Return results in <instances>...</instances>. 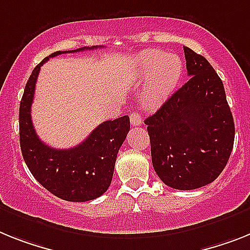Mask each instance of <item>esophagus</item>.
<instances>
[{
    "label": "esophagus",
    "mask_w": 250,
    "mask_h": 250,
    "mask_svg": "<svg viewBox=\"0 0 250 250\" xmlns=\"http://www.w3.org/2000/svg\"><path fill=\"white\" fill-rule=\"evenodd\" d=\"M129 119H131V123L133 125H140L142 123L141 114L137 112H132L131 115H129Z\"/></svg>",
    "instance_id": "34e87169"
}]
</instances>
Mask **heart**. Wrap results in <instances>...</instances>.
I'll return each instance as SVG.
<instances>
[{
    "instance_id": "b5f03b06",
    "label": "heart",
    "mask_w": 250,
    "mask_h": 250,
    "mask_svg": "<svg viewBox=\"0 0 250 250\" xmlns=\"http://www.w3.org/2000/svg\"><path fill=\"white\" fill-rule=\"evenodd\" d=\"M183 61L174 53L147 49L136 58L137 79H146L142 100L146 105L157 106L171 95L183 76Z\"/></svg>"
}]
</instances>
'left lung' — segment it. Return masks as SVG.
<instances>
[{
	"mask_svg": "<svg viewBox=\"0 0 250 250\" xmlns=\"http://www.w3.org/2000/svg\"><path fill=\"white\" fill-rule=\"evenodd\" d=\"M184 56L190 79L145 123L157 177L174 189L190 190L212 183L224 170L235 125L213 67L188 47Z\"/></svg>",
	"mask_w": 250,
	"mask_h": 250,
	"instance_id": "left-lung-1",
	"label": "left lung"
}]
</instances>
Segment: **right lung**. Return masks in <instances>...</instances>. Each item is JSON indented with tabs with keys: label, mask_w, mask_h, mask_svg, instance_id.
Wrapping results in <instances>:
<instances>
[{
	"label": "right lung",
	"mask_w": 250,
	"mask_h": 250,
	"mask_svg": "<svg viewBox=\"0 0 250 250\" xmlns=\"http://www.w3.org/2000/svg\"><path fill=\"white\" fill-rule=\"evenodd\" d=\"M94 48L98 47L58 50L44 58L31 72L20 102V147L25 164L45 189L61 200L70 202L95 200L106 192L112 182L118 151L131 128L129 117L123 115L114 121L103 122L80 145L67 150H57L49 147L38 137L31 122V104L43 63L58 54Z\"/></svg>",
	"instance_id": "right-lung-1"
}]
</instances>
